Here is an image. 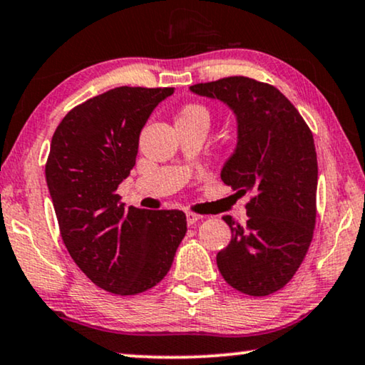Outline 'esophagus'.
I'll return each instance as SVG.
<instances>
[{"label": "esophagus", "instance_id": "obj_1", "mask_svg": "<svg viewBox=\"0 0 365 365\" xmlns=\"http://www.w3.org/2000/svg\"><path fill=\"white\" fill-rule=\"evenodd\" d=\"M202 215H198V213H193V212H187V223L188 225H193V223H197L198 220H202Z\"/></svg>", "mask_w": 365, "mask_h": 365}]
</instances>
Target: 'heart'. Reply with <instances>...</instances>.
<instances>
[{
    "label": "heart",
    "instance_id": "b5f03b06",
    "mask_svg": "<svg viewBox=\"0 0 365 365\" xmlns=\"http://www.w3.org/2000/svg\"><path fill=\"white\" fill-rule=\"evenodd\" d=\"M188 116H205V118H207V111L203 110L202 106L190 105V106H187V108H183L182 115H180V118H188Z\"/></svg>",
    "mask_w": 365,
    "mask_h": 365
}]
</instances>
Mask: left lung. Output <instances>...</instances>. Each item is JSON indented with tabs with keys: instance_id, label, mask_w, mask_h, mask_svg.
Wrapping results in <instances>:
<instances>
[{
	"instance_id": "8db88e82",
	"label": "left lung",
	"mask_w": 365,
	"mask_h": 365,
	"mask_svg": "<svg viewBox=\"0 0 365 365\" xmlns=\"http://www.w3.org/2000/svg\"><path fill=\"white\" fill-rule=\"evenodd\" d=\"M227 105L237 120V147L220 177L240 195L252 193L247 222L223 217L232 240L217 254L228 285L242 294H274L292 279L312 242L317 153L312 132L275 86L245 76L190 86Z\"/></svg>"
}]
</instances>
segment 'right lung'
<instances>
[{
	"label": "right lung",
	"instance_id": "add662e5",
	"mask_svg": "<svg viewBox=\"0 0 365 365\" xmlns=\"http://www.w3.org/2000/svg\"><path fill=\"white\" fill-rule=\"evenodd\" d=\"M172 93L113 88L68 111L51 138L45 173L61 239L106 292L135 295L155 287L187 233L182 210L126 208L116 193L135 167L140 132Z\"/></svg>",
	"mask_w": 365,
	"mask_h": 365
}]
</instances>
